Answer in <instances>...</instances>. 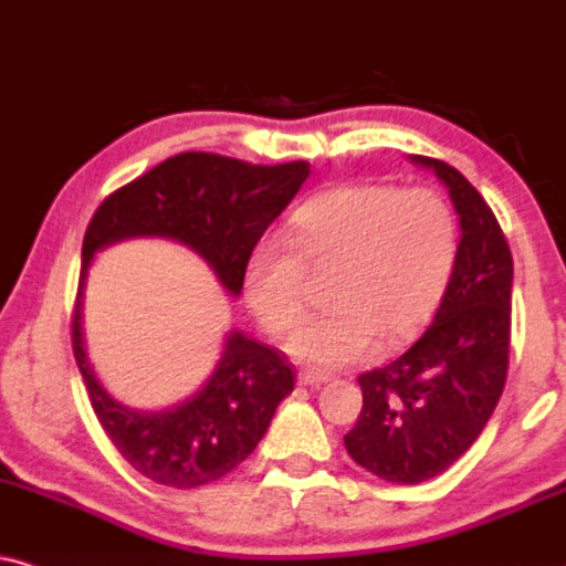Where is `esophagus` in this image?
<instances>
[{
  "mask_svg": "<svg viewBox=\"0 0 566 566\" xmlns=\"http://www.w3.org/2000/svg\"><path fill=\"white\" fill-rule=\"evenodd\" d=\"M297 378H300V384H305V386H321V384L328 381V376L313 374V370H303V374H300Z\"/></svg>",
  "mask_w": 566,
  "mask_h": 566,
  "instance_id": "1",
  "label": "esophagus"
}]
</instances>
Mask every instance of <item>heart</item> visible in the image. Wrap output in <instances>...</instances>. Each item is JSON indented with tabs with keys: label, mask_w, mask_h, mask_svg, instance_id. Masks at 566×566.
Returning <instances> with one entry per match:
<instances>
[{
	"label": "heart",
	"mask_w": 566,
	"mask_h": 566,
	"mask_svg": "<svg viewBox=\"0 0 566 566\" xmlns=\"http://www.w3.org/2000/svg\"><path fill=\"white\" fill-rule=\"evenodd\" d=\"M460 248L454 211L428 188L342 185L305 200L290 217L287 245L259 242L242 290L266 332L282 336L303 318L305 271L336 269L326 303L305 321L287 353L307 368L334 370L397 345L431 318Z\"/></svg>",
	"instance_id": "1"
}]
</instances>
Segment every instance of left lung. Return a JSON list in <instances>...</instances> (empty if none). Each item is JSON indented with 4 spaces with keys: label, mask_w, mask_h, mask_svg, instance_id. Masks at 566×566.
I'll list each match as a JSON object with an SVG mask.
<instances>
[{
    "label": "left lung",
    "mask_w": 566,
    "mask_h": 566,
    "mask_svg": "<svg viewBox=\"0 0 566 566\" xmlns=\"http://www.w3.org/2000/svg\"><path fill=\"white\" fill-rule=\"evenodd\" d=\"M449 190L460 248L431 326L415 345L357 378L363 410L345 447L370 475L415 485L473 447L504 391L510 366L512 253L481 192L449 164L407 156Z\"/></svg>",
    "instance_id": "8db88e82"
}]
</instances>
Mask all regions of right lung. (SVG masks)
<instances>
[{
	"label": "right lung",
	"mask_w": 566,
	"mask_h": 566,
	"mask_svg": "<svg viewBox=\"0 0 566 566\" xmlns=\"http://www.w3.org/2000/svg\"><path fill=\"white\" fill-rule=\"evenodd\" d=\"M307 175V161L259 167L217 154H177L112 192L93 213L73 318L75 360L98 423L148 481L188 491L232 473L259 447L279 402L292 395L295 374L282 355L232 328L213 374L188 399L164 410L123 405L106 391L85 347L91 261L123 240H175L203 259L227 295L240 297L248 255Z\"/></svg>",
	"instance_id": "right-lung-1"
}]
</instances>
